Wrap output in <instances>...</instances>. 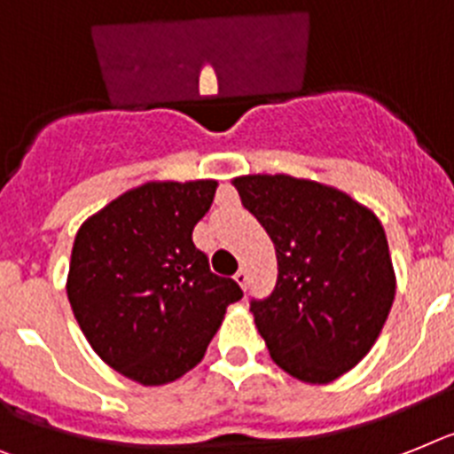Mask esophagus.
<instances>
[{
	"label": "esophagus",
	"mask_w": 454,
	"mask_h": 454,
	"mask_svg": "<svg viewBox=\"0 0 454 454\" xmlns=\"http://www.w3.org/2000/svg\"><path fill=\"white\" fill-rule=\"evenodd\" d=\"M235 281H238L242 288H247V286H249V272H247L245 268H239L238 272H235Z\"/></svg>",
	"instance_id": "obj_1"
}]
</instances>
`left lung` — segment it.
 I'll return each mask as SVG.
<instances>
[{
    "label": "left lung",
    "mask_w": 454,
    "mask_h": 454,
    "mask_svg": "<svg viewBox=\"0 0 454 454\" xmlns=\"http://www.w3.org/2000/svg\"><path fill=\"white\" fill-rule=\"evenodd\" d=\"M233 184L277 251L274 291L251 300L270 356L304 383L339 379L367 356L390 314L386 231L372 209L318 182L245 175Z\"/></svg>",
    "instance_id": "left-lung-1"
}]
</instances>
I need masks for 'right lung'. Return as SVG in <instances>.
<instances>
[{
  "label": "right lung",
  "instance_id": "add662e5",
  "mask_svg": "<svg viewBox=\"0 0 454 454\" xmlns=\"http://www.w3.org/2000/svg\"><path fill=\"white\" fill-rule=\"evenodd\" d=\"M216 182H147L121 193L80 226L67 293L98 357L143 386H163L203 360L235 279L209 270L193 226Z\"/></svg>",
  "mask_w": 454,
  "mask_h": 454
}]
</instances>
